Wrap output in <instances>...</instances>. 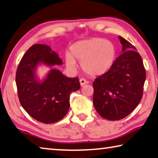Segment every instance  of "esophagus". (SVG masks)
Returning <instances> with one entry per match:
<instances>
[{
	"label": "esophagus",
	"mask_w": 158,
	"mask_h": 158,
	"mask_svg": "<svg viewBox=\"0 0 158 158\" xmlns=\"http://www.w3.org/2000/svg\"><path fill=\"white\" fill-rule=\"evenodd\" d=\"M79 82H80V85H81V86H84L85 84H88V83H89V82L87 81L86 79H83V78L80 79V80H79Z\"/></svg>",
	"instance_id": "esophagus-1"
}]
</instances>
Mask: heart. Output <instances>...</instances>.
<instances>
[{"instance_id": "heart-1", "label": "heart", "mask_w": 158, "mask_h": 158, "mask_svg": "<svg viewBox=\"0 0 158 158\" xmlns=\"http://www.w3.org/2000/svg\"><path fill=\"white\" fill-rule=\"evenodd\" d=\"M116 48L111 41L92 38L77 41L69 48L65 56L68 68L75 69L77 61L81 62V69L92 77L101 76L108 71L116 57Z\"/></svg>"}]
</instances>
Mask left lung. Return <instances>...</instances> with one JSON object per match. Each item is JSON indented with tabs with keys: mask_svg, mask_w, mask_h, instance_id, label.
<instances>
[{
	"mask_svg": "<svg viewBox=\"0 0 158 158\" xmlns=\"http://www.w3.org/2000/svg\"><path fill=\"white\" fill-rule=\"evenodd\" d=\"M122 54L108 71L93 83L94 105L101 117L119 120L139 104L146 80V70L141 56L128 41L119 36Z\"/></svg>",
	"mask_w": 158,
	"mask_h": 158,
	"instance_id": "1",
	"label": "left lung"
}]
</instances>
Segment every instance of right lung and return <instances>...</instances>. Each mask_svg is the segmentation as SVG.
Instances as JSON below:
<instances>
[{
    "label": "right lung",
    "mask_w": 158,
    "mask_h": 158,
    "mask_svg": "<svg viewBox=\"0 0 158 158\" xmlns=\"http://www.w3.org/2000/svg\"><path fill=\"white\" fill-rule=\"evenodd\" d=\"M41 64L52 69L41 80L36 69ZM62 64V60L49 46L34 44L17 67L15 81L19 102L37 121L52 124L62 119L69 110L70 94L81 87L78 77H67L55 68Z\"/></svg>",
    "instance_id": "1"
}]
</instances>
